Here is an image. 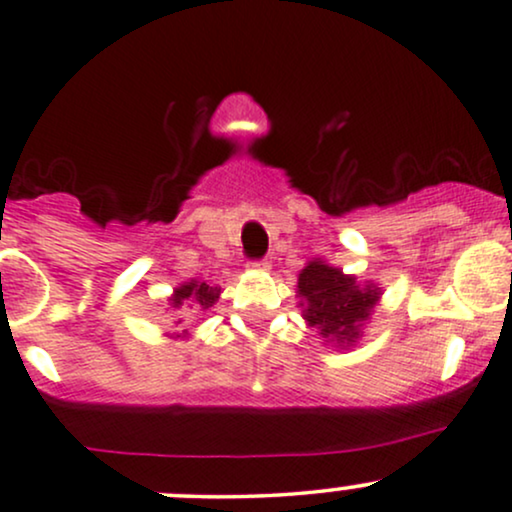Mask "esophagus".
<instances>
[{
    "label": "esophagus",
    "instance_id": "obj_1",
    "mask_svg": "<svg viewBox=\"0 0 512 512\" xmlns=\"http://www.w3.org/2000/svg\"><path fill=\"white\" fill-rule=\"evenodd\" d=\"M248 267H250V269H260V272H264V269H269V262H264V260H260V262H250Z\"/></svg>",
    "mask_w": 512,
    "mask_h": 512
}]
</instances>
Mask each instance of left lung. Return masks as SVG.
Instances as JSON below:
<instances>
[{
	"label": "left lung",
	"instance_id": "obj_1",
	"mask_svg": "<svg viewBox=\"0 0 512 512\" xmlns=\"http://www.w3.org/2000/svg\"><path fill=\"white\" fill-rule=\"evenodd\" d=\"M298 298L303 319L317 329L324 346L350 350L365 334V324L381 300V288L322 260H310L298 274Z\"/></svg>",
	"mask_w": 512,
	"mask_h": 512
}]
</instances>
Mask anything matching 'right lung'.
Here are the masks:
<instances>
[{"label": "right lung", "instance_id": "right-lung-1", "mask_svg": "<svg viewBox=\"0 0 512 512\" xmlns=\"http://www.w3.org/2000/svg\"><path fill=\"white\" fill-rule=\"evenodd\" d=\"M221 288L209 286L205 281H183L181 286L174 288V293L169 295V307L171 310H183V307H190V310H209L219 300ZM183 319H178L176 324H181ZM169 338H188V329L174 331V334H166Z\"/></svg>", "mask_w": 512, "mask_h": 512}]
</instances>
